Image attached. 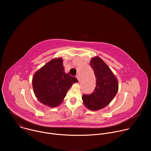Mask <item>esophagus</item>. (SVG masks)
<instances>
[{"label": "esophagus", "mask_w": 151, "mask_h": 151, "mask_svg": "<svg viewBox=\"0 0 151 151\" xmlns=\"http://www.w3.org/2000/svg\"><path fill=\"white\" fill-rule=\"evenodd\" d=\"M76 78L78 79V81L79 82H80L81 81V80H80V77H79V75H77L76 76Z\"/></svg>", "instance_id": "34e87169"}]
</instances>
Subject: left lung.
<instances>
[{"mask_svg":"<svg viewBox=\"0 0 151 151\" xmlns=\"http://www.w3.org/2000/svg\"><path fill=\"white\" fill-rule=\"evenodd\" d=\"M96 78V87L91 94H83V104L91 111H97L104 107L113 100L118 90L117 79L107 64L99 57L90 61Z\"/></svg>","mask_w":151,"mask_h":151,"instance_id":"8db88e82","label":"left lung"}]
</instances>
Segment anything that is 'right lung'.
Wrapping results in <instances>:
<instances>
[{"label":"right lung","mask_w":151,"mask_h":151,"mask_svg":"<svg viewBox=\"0 0 151 151\" xmlns=\"http://www.w3.org/2000/svg\"><path fill=\"white\" fill-rule=\"evenodd\" d=\"M78 81L64 72L61 58H55L37 70L32 79L35 94L43 104L58 106L66 96L71 85Z\"/></svg>","instance_id":"1"}]
</instances>
